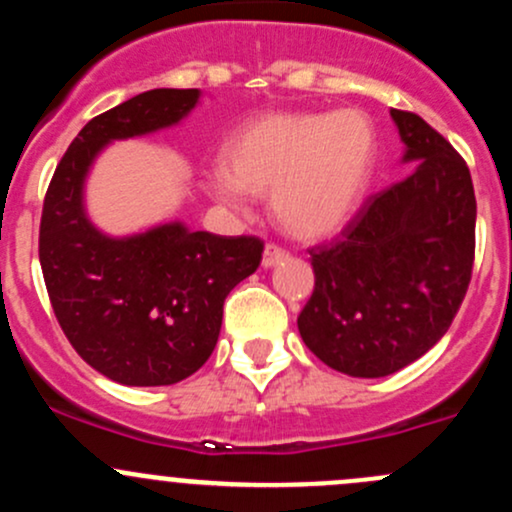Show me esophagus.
Segmentation results:
<instances>
[{"instance_id": "34e87169", "label": "esophagus", "mask_w": 512, "mask_h": 512, "mask_svg": "<svg viewBox=\"0 0 512 512\" xmlns=\"http://www.w3.org/2000/svg\"><path fill=\"white\" fill-rule=\"evenodd\" d=\"M287 257H289L287 250H282V247H277V245H267L265 252H262V267H265V270H270V267L285 262Z\"/></svg>"}]
</instances>
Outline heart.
I'll return each mask as SVG.
<instances>
[{"label": "heart", "mask_w": 512, "mask_h": 512, "mask_svg": "<svg viewBox=\"0 0 512 512\" xmlns=\"http://www.w3.org/2000/svg\"><path fill=\"white\" fill-rule=\"evenodd\" d=\"M376 128L366 113H265L237 128L210 190L270 195L277 225L304 242L327 240L354 220L376 168Z\"/></svg>", "instance_id": "b5f03b06"}]
</instances>
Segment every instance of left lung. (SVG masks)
<instances>
[{"instance_id":"8db88e82","label":"left lung","mask_w":512,"mask_h":512,"mask_svg":"<svg viewBox=\"0 0 512 512\" xmlns=\"http://www.w3.org/2000/svg\"><path fill=\"white\" fill-rule=\"evenodd\" d=\"M391 118L416 170L309 250L314 292L297 317L309 352L359 379L404 369L448 332L476 255L466 160L416 113L391 108Z\"/></svg>"}]
</instances>
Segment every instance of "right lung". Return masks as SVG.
Returning a JSON list of instances; mask_svg holds the SVG:
<instances>
[{
	"label": "right lung",
	"mask_w": 512,
	"mask_h": 512,
	"mask_svg": "<svg viewBox=\"0 0 512 512\" xmlns=\"http://www.w3.org/2000/svg\"><path fill=\"white\" fill-rule=\"evenodd\" d=\"M198 89H153L91 118L64 153L44 198L39 262L56 319L98 374L126 386L188 379L213 354L232 287L260 267L262 240L160 223L111 237L91 223L86 178L113 141L183 121Z\"/></svg>",
	"instance_id": "add662e5"
}]
</instances>
